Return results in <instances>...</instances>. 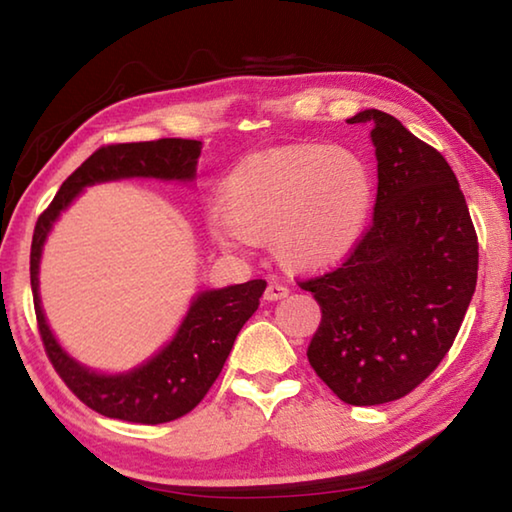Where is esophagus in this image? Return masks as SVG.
<instances>
[{"mask_svg":"<svg viewBox=\"0 0 512 512\" xmlns=\"http://www.w3.org/2000/svg\"><path fill=\"white\" fill-rule=\"evenodd\" d=\"M287 296H289V289L282 287V284H277V282L268 284L266 291H264V300H268V302L282 300V298H287Z\"/></svg>","mask_w":512,"mask_h":512,"instance_id":"esophagus-1","label":"esophagus"}]
</instances>
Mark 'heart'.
I'll use <instances>...</instances> for the list:
<instances>
[{
  "label": "heart",
  "mask_w": 512,
  "mask_h": 512,
  "mask_svg": "<svg viewBox=\"0 0 512 512\" xmlns=\"http://www.w3.org/2000/svg\"><path fill=\"white\" fill-rule=\"evenodd\" d=\"M372 201V173L359 151L318 142L273 146L225 173L210 237L225 250L271 241L287 271L318 273L352 255Z\"/></svg>",
  "instance_id": "heart-1"
}]
</instances>
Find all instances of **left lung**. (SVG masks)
I'll return each mask as SVG.
<instances>
[{"label": "left lung", "instance_id": "obj_1", "mask_svg": "<svg viewBox=\"0 0 512 512\" xmlns=\"http://www.w3.org/2000/svg\"><path fill=\"white\" fill-rule=\"evenodd\" d=\"M348 124L372 126L375 216L345 264L300 287L323 311L311 368L343 402L372 406L411 393L452 348L476 289L479 244L443 155L375 108Z\"/></svg>", "mask_w": 512, "mask_h": 512}]
</instances>
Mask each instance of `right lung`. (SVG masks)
I'll return each instance as SVG.
<instances>
[{
	"label": "right lung",
	"instance_id": "right-lung-1",
	"mask_svg": "<svg viewBox=\"0 0 512 512\" xmlns=\"http://www.w3.org/2000/svg\"><path fill=\"white\" fill-rule=\"evenodd\" d=\"M201 149V142L176 137L103 146L60 185L54 201L36 223L31 244V289L42 343L69 391L106 418L162 424L192 411L219 377L239 329L257 311L266 282L250 280L198 291L176 334L151 359L124 372H99L76 361L51 332L40 300L42 248L60 214L85 187L128 178L194 183Z\"/></svg>",
	"mask_w": 512,
	"mask_h": 512
}]
</instances>
